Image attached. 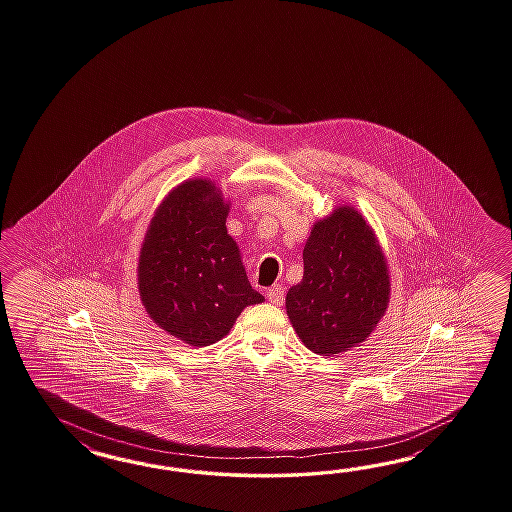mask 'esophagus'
<instances>
[{
  "instance_id": "obj_1",
  "label": "esophagus",
  "mask_w": 512,
  "mask_h": 512,
  "mask_svg": "<svg viewBox=\"0 0 512 512\" xmlns=\"http://www.w3.org/2000/svg\"><path fill=\"white\" fill-rule=\"evenodd\" d=\"M266 298H268L272 305H283V301H285V288L281 287V285H274V287L268 288Z\"/></svg>"
}]
</instances>
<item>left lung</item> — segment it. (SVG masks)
Here are the masks:
<instances>
[{"label":"left lung","instance_id":"obj_1","mask_svg":"<svg viewBox=\"0 0 512 512\" xmlns=\"http://www.w3.org/2000/svg\"><path fill=\"white\" fill-rule=\"evenodd\" d=\"M287 314L301 342L338 355L374 333L390 301L385 251L372 225L351 205L312 225L303 248V279L288 288Z\"/></svg>","mask_w":512,"mask_h":512}]
</instances>
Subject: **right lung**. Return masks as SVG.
<instances>
[{
  "label": "right lung",
  "instance_id": "right-lung-1",
  "mask_svg": "<svg viewBox=\"0 0 512 512\" xmlns=\"http://www.w3.org/2000/svg\"><path fill=\"white\" fill-rule=\"evenodd\" d=\"M229 205L209 177L187 179L161 201L140 246L144 309L153 324L192 348L222 340L240 312L264 301L227 233Z\"/></svg>",
  "mask_w": 512,
  "mask_h": 512
}]
</instances>
